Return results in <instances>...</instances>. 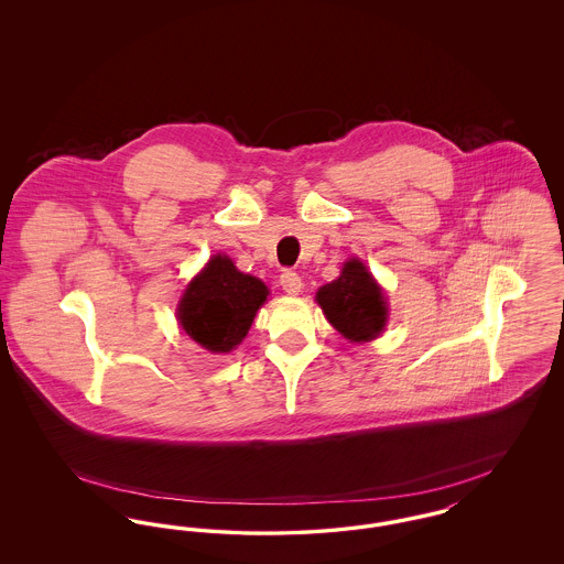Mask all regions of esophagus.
I'll return each instance as SVG.
<instances>
[{"instance_id": "obj_1", "label": "esophagus", "mask_w": 564, "mask_h": 564, "mask_svg": "<svg viewBox=\"0 0 564 564\" xmlns=\"http://www.w3.org/2000/svg\"><path fill=\"white\" fill-rule=\"evenodd\" d=\"M281 288L290 295H297L302 292V279L294 270H285L281 274Z\"/></svg>"}]
</instances>
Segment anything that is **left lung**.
Instances as JSON below:
<instances>
[{
  "instance_id": "obj_1",
  "label": "left lung",
  "mask_w": 564,
  "mask_h": 564,
  "mask_svg": "<svg viewBox=\"0 0 564 564\" xmlns=\"http://www.w3.org/2000/svg\"><path fill=\"white\" fill-rule=\"evenodd\" d=\"M325 319L350 343H370L387 325V300L368 267L350 258L336 281L315 295Z\"/></svg>"
}]
</instances>
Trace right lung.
Returning <instances> with one entry per match:
<instances>
[{
  "mask_svg": "<svg viewBox=\"0 0 564 564\" xmlns=\"http://www.w3.org/2000/svg\"><path fill=\"white\" fill-rule=\"evenodd\" d=\"M267 295L269 288L258 276L217 253L189 281L177 304V322L203 349L230 352L241 345Z\"/></svg>",
  "mask_w": 564,
  "mask_h": 564,
  "instance_id": "1",
  "label": "right lung"
}]
</instances>
